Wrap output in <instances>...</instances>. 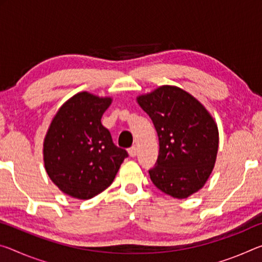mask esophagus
Wrapping results in <instances>:
<instances>
[{
	"mask_svg": "<svg viewBox=\"0 0 262 262\" xmlns=\"http://www.w3.org/2000/svg\"><path fill=\"white\" fill-rule=\"evenodd\" d=\"M128 154H129L130 157H135L136 156V147L133 146L128 149Z\"/></svg>",
	"mask_w": 262,
	"mask_h": 262,
	"instance_id": "34e87169",
	"label": "esophagus"
}]
</instances>
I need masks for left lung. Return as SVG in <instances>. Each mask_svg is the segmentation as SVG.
Masks as SVG:
<instances>
[{
	"instance_id": "obj_1",
	"label": "left lung",
	"mask_w": 262,
	"mask_h": 262,
	"mask_svg": "<svg viewBox=\"0 0 262 262\" xmlns=\"http://www.w3.org/2000/svg\"><path fill=\"white\" fill-rule=\"evenodd\" d=\"M138 102L151 119L160 142L150 180L162 192L183 199L203 188L218 151V128L205 107L175 86H161Z\"/></svg>"
}]
</instances>
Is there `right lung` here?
I'll return each mask as SVG.
<instances>
[{"label": "right lung", "mask_w": 262, "mask_h": 262, "mask_svg": "<svg viewBox=\"0 0 262 262\" xmlns=\"http://www.w3.org/2000/svg\"><path fill=\"white\" fill-rule=\"evenodd\" d=\"M111 98L81 92L53 118L44 140L49 177L64 193L90 199L108 188L128 152L116 147L101 116Z\"/></svg>", "instance_id": "add662e5"}]
</instances>
